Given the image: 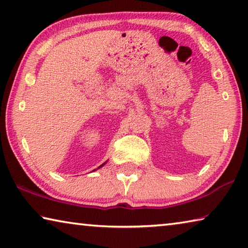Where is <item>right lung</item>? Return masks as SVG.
Returning a JSON list of instances; mask_svg holds the SVG:
<instances>
[{"instance_id": "right-lung-1", "label": "right lung", "mask_w": 248, "mask_h": 248, "mask_svg": "<svg viewBox=\"0 0 248 248\" xmlns=\"http://www.w3.org/2000/svg\"><path fill=\"white\" fill-rule=\"evenodd\" d=\"M105 164H106V162H105V163H104V164H102V165H100V166H99V167H98V169H100V167H102V166H104V165H105Z\"/></svg>"}]
</instances>
